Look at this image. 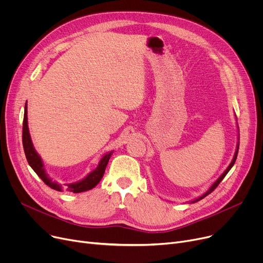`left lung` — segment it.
Segmentation results:
<instances>
[{
    "mask_svg": "<svg viewBox=\"0 0 263 263\" xmlns=\"http://www.w3.org/2000/svg\"><path fill=\"white\" fill-rule=\"evenodd\" d=\"M238 151H239V143H238V147H237V151H236V154H234V157H233V160L231 161V163H230V165H229V166L227 167V170L224 172V174L222 175V176H220L218 179H217V180L213 183V185L208 190V191H206V193H204V194L203 195H201L200 197H198V198H196L195 200H193V201H191L192 203H194V202H196V201H198V200H200V199H202V198H204L205 196H208L209 194H210V193H212L216 187H217V185L220 183V182H222V180H223V179L225 178V176L228 174V172L231 170V167L233 166V164L234 163H236V160H237V157H238Z\"/></svg>",
    "mask_w": 263,
    "mask_h": 263,
    "instance_id": "obj_1",
    "label": "left lung"
}]
</instances>
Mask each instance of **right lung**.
<instances>
[{
	"mask_svg": "<svg viewBox=\"0 0 263 263\" xmlns=\"http://www.w3.org/2000/svg\"><path fill=\"white\" fill-rule=\"evenodd\" d=\"M22 144H23V149H24L26 160H27V162H29L30 166L33 168V171L38 175V177L51 189L57 190V191H62V187L57 182H53L51 179L47 176V174L45 173L43 161H41L40 157L38 156V154L36 153L34 147H33L31 136L29 133V127H27V105H26V103H25V107H24V117H23ZM112 153H108L107 155H105L101 159L98 167H97L93 172H91L85 179H83V180H81L77 183L69 184L66 190L68 192H72V193H81V192H85V191H88V190H91L92 187H95L100 182L101 178L104 174L106 165L108 163V160H109L110 156H112Z\"/></svg>",
	"mask_w": 263,
	"mask_h": 263,
	"instance_id": "add662e5",
	"label": "right lung"
}]
</instances>
